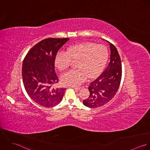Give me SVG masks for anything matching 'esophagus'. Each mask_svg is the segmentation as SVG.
I'll return each instance as SVG.
<instances>
[{
	"instance_id": "esophagus-1",
	"label": "esophagus",
	"mask_w": 150,
	"mask_h": 150,
	"mask_svg": "<svg viewBox=\"0 0 150 150\" xmlns=\"http://www.w3.org/2000/svg\"><path fill=\"white\" fill-rule=\"evenodd\" d=\"M73 88H74V89H77V90H80V89H81V87H78V86H71Z\"/></svg>"
}]
</instances>
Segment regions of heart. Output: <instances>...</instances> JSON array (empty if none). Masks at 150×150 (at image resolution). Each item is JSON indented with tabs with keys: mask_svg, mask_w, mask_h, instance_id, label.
I'll use <instances>...</instances> for the list:
<instances>
[{
	"mask_svg": "<svg viewBox=\"0 0 150 150\" xmlns=\"http://www.w3.org/2000/svg\"><path fill=\"white\" fill-rule=\"evenodd\" d=\"M108 50L103 44L93 42H83L70 46L66 52H59L55 59V64L61 71L69 67L72 61L76 62L78 69L71 70L61 77L65 86L80 85L87 79L99 76L106 64Z\"/></svg>",
	"mask_w": 150,
	"mask_h": 150,
	"instance_id": "obj_1",
	"label": "heart"
}]
</instances>
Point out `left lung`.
Returning a JSON list of instances; mask_svg holds the SVG:
<instances>
[{
	"mask_svg": "<svg viewBox=\"0 0 150 150\" xmlns=\"http://www.w3.org/2000/svg\"><path fill=\"white\" fill-rule=\"evenodd\" d=\"M110 43V61L105 70L88 87L89 97L83 104L89 108L101 107L110 101L115 95L122 77L121 61L116 47Z\"/></svg>",
	"mask_w": 150,
	"mask_h": 150,
	"instance_id": "1",
	"label": "left lung"
}]
</instances>
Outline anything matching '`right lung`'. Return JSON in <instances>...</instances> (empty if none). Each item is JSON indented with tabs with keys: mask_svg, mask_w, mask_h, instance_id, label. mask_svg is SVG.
<instances>
[{
	"mask_svg": "<svg viewBox=\"0 0 150 150\" xmlns=\"http://www.w3.org/2000/svg\"><path fill=\"white\" fill-rule=\"evenodd\" d=\"M69 38H48L34 45L22 64V76L29 97L39 105L54 107L59 104L66 88H54L59 79L55 71V59L58 50Z\"/></svg>",
	"mask_w": 150,
	"mask_h": 150,
	"instance_id": "1",
	"label": "right lung"
}]
</instances>
